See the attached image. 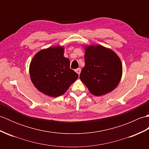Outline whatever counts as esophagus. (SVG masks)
Instances as JSON below:
<instances>
[{"instance_id":"1","label":"esophagus","mask_w":149,"mask_h":149,"mask_svg":"<svg viewBox=\"0 0 149 149\" xmlns=\"http://www.w3.org/2000/svg\"><path fill=\"white\" fill-rule=\"evenodd\" d=\"M75 72H76V73L77 74H79V75L80 74H81V68H77V69H75Z\"/></svg>"}]
</instances>
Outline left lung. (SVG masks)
I'll use <instances>...</instances> for the list:
<instances>
[{
	"mask_svg": "<svg viewBox=\"0 0 149 149\" xmlns=\"http://www.w3.org/2000/svg\"><path fill=\"white\" fill-rule=\"evenodd\" d=\"M85 65L80 79L95 96L108 93L118 86L122 75V64L118 56L100 45H84Z\"/></svg>",
	"mask_w": 149,
	"mask_h": 149,
	"instance_id": "1",
	"label": "left lung"
}]
</instances>
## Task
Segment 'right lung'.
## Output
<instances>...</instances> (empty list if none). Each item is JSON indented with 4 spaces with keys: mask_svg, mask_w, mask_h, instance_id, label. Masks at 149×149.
I'll return each mask as SVG.
<instances>
[{
    "mask_svg": "<svg viewBox=\"0 0 149 149\" xmlns=\"http://www.w3.org/2000/svg\"><path fill=\"white\" fill-rule=\"evenodd\" d=\"M64 46L44 49L34 56L29 65L31 80L40 92L52 97L64 94L79 75L70 68Z\"/></svg>",
    "mask_w": 149,
    "mask_h": 149,
    "instance_id": "right-lung-1",
    "label": "right lung"
}]
</instances>
